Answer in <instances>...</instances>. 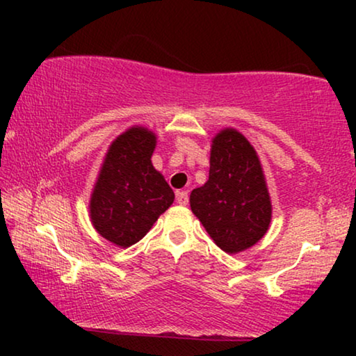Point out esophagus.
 <instances>
[{
    "instance_id": "34e87169",
    "label": "esophagus",
    "mask_w": 356,
    "mask_h": 356,
    "mask_svg": "<svg viewBox=\"0 0 356 356\" xmlns=\"http://www.w3.org/2000/svg\"><path fill=\"white\" fill-rule=\"evenodd\" d=\"M177 202L179 206H186L189 202V196H188V191H177Z\"/></svg>"
}]
</instances>
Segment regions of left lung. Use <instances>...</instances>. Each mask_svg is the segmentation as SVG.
I'll list each match as a JSON object with an SVG mask.
<instances>
[{
	"label": "left lung",
	"instance_id": "obj_1",
	"mask_svg": "<svg viewBox=\"0 0 356 356\" xmlns=\"http://www.w3.org/2000/svg\"><path fill=\"white\" fill-rule=\"evenodd\" d=\"M189 204L216 245L230 254L256 245L269 230L272 204L259 157L236 129L212 139L209 179L193 189Z\"/></svg>",
	"mask_w": 356,
	"mask_h": 356
}]
</instances>
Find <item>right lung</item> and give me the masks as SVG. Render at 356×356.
Instances as JSON below:
<instances>
[{
    "label": "right lung",
    "instance_id": "obj_1",
    "mask_svg": "<svg viewBox=\"0 0 356 356\" xmlns=\"http://www.w3.org/2000/svg\"><path fill=\"white\" fill-rule=\"evenodd\" d=\"M155 144V134L143 126L120 134L108 147L92 191V225L120 248L144 238L173 204V189L150 160Z\"/></svg>",
    "mask_w": 356,
    "mask_h": 356
}]
</instances>
